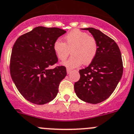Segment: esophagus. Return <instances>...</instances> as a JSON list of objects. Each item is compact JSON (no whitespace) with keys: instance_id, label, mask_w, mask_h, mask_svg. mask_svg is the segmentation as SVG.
<instances>
[{"instance_id":"1","label":"esophagus","mask_w":134,"mask_h":134,"mask_svg":"<svg viewBox=\"0 0 134 134\" xmlns=\"http://www.w3.org/2000/svg\"><path fill=\"white\" fill-rule=\"evenodd\" d=\"M72 71V69H67V74H69L70 72Z\"/></svg>"}]
</instances>
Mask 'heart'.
<instances>
[{
  "instance_id": "obj_1",
  "label": "heart",
  "mask_w": 134,
  "mask_h": 134,
  "mask_svg": "<svg viewBox=\"0 0 134 134\" xmlns=\"http://www.w3.org/2000/svg\"><path fill=\"white\" fill-rule=\"evenodd\" d=\"M65 42L59 40L54 44V50L58 59L65 60L72 53V56L62 65L68 68H75L82 63L88 65L94 59L98 50L95 38L87 32L78 29L72 30L64 37Z\"/></svg>"
}]
</instances>
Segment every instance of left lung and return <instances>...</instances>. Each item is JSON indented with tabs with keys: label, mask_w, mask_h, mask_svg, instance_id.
<instances>
[{
	"label": "left lung",
	"mask_w": 134,
	"mask_h": 134,
	"mask_svg": "<svg viewBox=\"0 0 134 134\" xmlns=\"http://www.w3.org/2000/svg\"><path fill=\"white\" fill-rule=\"evenodd\" d=\"M89 31L96 40L98 50L89 66L79 71L80 78L74 89L80 99L97 104L107 99L116 88L123 73L121 53L117 44L95 28Z\"/></svg>",
	"instance_id": "left-lung-1"
}]
</instances>
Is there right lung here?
<instances>
[{
  "label": "right lung",
  "mask_w": 134,
  "mask_h": 134,
  "mask_svg": "<svg viewBox=\"0 0 134 134\" xmlns=\"http://www.w3.org/2000/svg\"><path fill=\"white\" fill-rule=\"evenodd\" d=\"M66 31L37 27L17 39L12 50L10 75L21 94L31 103L43 105L56 97L67 75L64 66L50 69L58 62L54 44Z\"/></svg>",
  "instance_id": "1"
}]
</instances>
